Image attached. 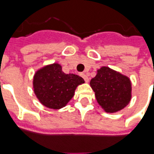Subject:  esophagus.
<instances>
[{
  "label": "esophagus",
  "mask_w": 154,
  "mask_h": 154,
  "mask_svg": "<svg viewBox=\"0 0 154 154\" xmlns=\"http://www.w3.org/2000/svg\"><path fill=\"white\" fill-rule=\"evenodd\" d=\"M81 76L82 77V78H83L84 81H85L86 82H88V81H89V78H88V77H87L86 74H85V73H82V74H81Z\"/></svg>",
  "instance_id": "1"
}]
</instances>
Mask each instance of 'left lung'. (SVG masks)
I'll return each mask as SVG.
<instances>
[{
    "label": "left lung",
    "instance_id": "1",
    "mask_svg": "<svg viewBox=\"0 0 154 154\" xmlns=\"http://www.w3.org/2000/svg\"><path fill=\"white\" fill-rule=\"evenodd\" d=\"M100 106L105 111L114 113L122 110L131 99V83L127 77L103 67L90 82Z\"/></svg>",
    "mask_w": 154,
    "mask_h": 154
}]
</instances>
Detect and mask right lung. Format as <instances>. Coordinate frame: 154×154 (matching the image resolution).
I'll list each match as a JSON object with an SVG mask.
<instances>
[{"label": "right lung", "mask_w": 154, "mask_h": 154, "mask_svg": "<svg viewBox=\"0 0 154 154\" xmlns=\"http://www.w3.org/2000/svg\"><path fill=\"white\" fill-rule=\"evenodd\" d=\"M84 80L75 74H66L59 64L43 67L34 77V91L41 103L57 110L63 108L72 98L78 85Z\"/></svg>", "instance_id": "right-lung-1"}]
</instances>
